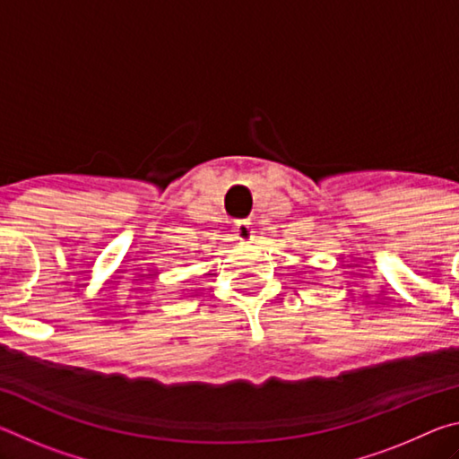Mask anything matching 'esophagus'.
Wrapping results in <instances>:
<instances>
[{"label":"esophagus","instance_id":"1","mask_svg":"<svg viewBox=\"0 0 459 459\" xmlns=\"http://www.w3.org/2000/svg\"><path fill=\"white\" fill-rule=\"evenodd\" d=\"M232 232H235V237L238 240H243V243H251L257 230H255L251 221H238L235 222V227H232Z\"/></svg>","mask_w":459,"mask_h":459}]
</instances>
